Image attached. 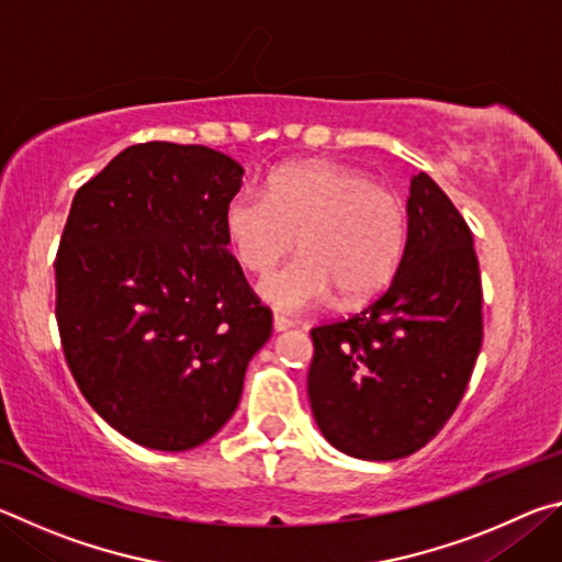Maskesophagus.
<instances>
[{
	"label": "esophagus",
	"instance_id": "esophagus-1",
	"mask_svg": "<svg viewBox=\"0 0 562 562\" xmlns=\"http://www.w3.org/2000/svg\"><path fill=\"white\" fill-rule=\"evenodd\" d=\"M294 325L292 319H288V317H282V315H274L272 317V327H274V331H284V329H290Z\"/></svg>",
	"mask_w": 562,
	"mask_h": 562
}]
</instances>
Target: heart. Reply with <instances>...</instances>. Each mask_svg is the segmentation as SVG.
<instances>
[{
    "instance_id": "heart-1",
    "label": "heart",
    "mask_w": 562,
    "mask_h": 562,
    "mask_svg": "<svg viewBox=\"0 0 562 562\" xmlns=\"http://www.w3.org/2000/svg\"><path fill=\"white\" fill-rule=\"evenodd\" d=\"M223 225L237 262L255 274L270 272L297 243L302 258L260 282V297L288 315L317 310L335 294L345 302L374 294L394 274L406 240L394 190L329 160L282 168L265 195L235 193Z\"/></svg>"
}]
</instances>
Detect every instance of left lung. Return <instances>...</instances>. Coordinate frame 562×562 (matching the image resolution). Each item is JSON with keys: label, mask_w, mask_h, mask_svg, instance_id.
<instances>
[{"label": "left lung", "mask_w": 562, "mask_h": 562, "mask_svg": "<svg viewBox=\"0 0 562 562\" xmlns=\"http://www.w3.org/2000/svg\"><path fill=\"white\" fill-rule=\"evenodd\" d=\"M408 233L389 288L359 315L310 331L307 394L319 431L355 459L394 461L443 429L483 339L471 227L426 173L412 178Z\"/></svg>", "instance_id": "left-lung-1"}]
</instances>
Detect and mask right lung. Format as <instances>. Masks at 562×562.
<instances>
[{
    "label": "right lung",
    "mask_w": 562,
    "mask_h": 562,
    "mask_svg": "<svg viewBox=\"0 0 562 562\" xmlns=\"http://www.w3.org/2000/svg\"><path fill=\"white\" fill-rule=\"evenodd\" d=\"M243 166L205 146L138 144L76 190L56 272L66 364L103 422L156 451L223 429L272 312L227 250Z\"/></svg>",
    "instance_id": "add662e5"
}]
</instances>
